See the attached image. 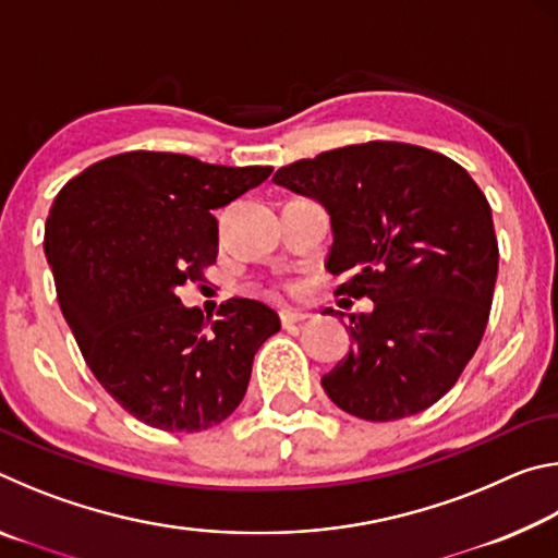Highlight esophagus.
<instances>
[{"mask_svg":"<svg viewBox=\"0 0 558 558\" xmlns=\"http://www.w3.org/2000/svg\"><path fill=\"white\" fill-rule=\"evenodd\" d=\"M307 317H310V315L302 313V310H290V307L280 310V323H282V327H292V325H298V323H305Z\"/></svg>","mask_w":558,"mask_h":558,"instance_id":"34e87169","label":"esophagus"}]
</instances>
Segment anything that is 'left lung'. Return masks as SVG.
Masks as SVG:
<instances>
[{"mask_svg":"<svg viewBox=\"0 0 558 558\" xmlns=\"http://www.w3.org/2000/svg\"><path fill=\"white\" fill-rule=\"evenodd\" d=\"M272 182L323 206L327 270L349 276L339 292L374 302L349 317V354L323 376L329 399L364 421L426 411L487 327L499 251L485 194L446 155L403 143L339 147Z\"/></svg>","mask_w":558,"mask_h":558,"instance_id":"obj_1","label":"left lung"}]
</instances>
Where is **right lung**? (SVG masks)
Here are the masks:
<instances>
[{
    "mask_svg": "<svg viewBox=\"0 0 558 558\" xmlns=\"http://www.w3.org/2000/svg\"><path fill=\"white\" fill-rule=\"evenodd\" d=\"M272 167H223L172 153H122L71 179L46 219L44 251L61 313L112 399L147 426H219L248 389L276 310L233 298L204 323L177 288L219 253L214 211Z\"/></svg>",
    "mask_w": 558,
    "mask_h": 558,
    "instance_id": "add662e5",
    "label": "right lung"
}]
</instances>
